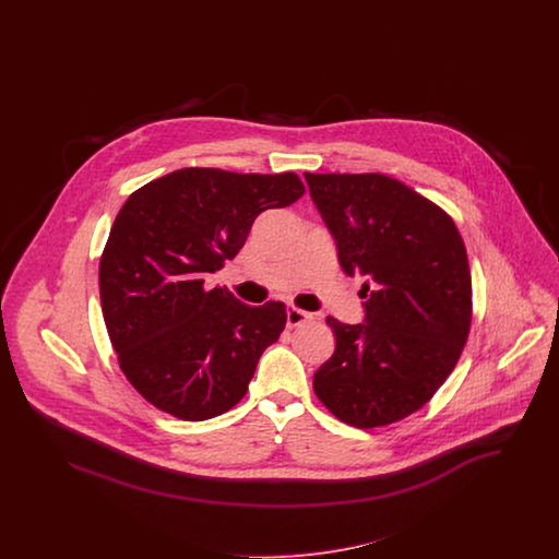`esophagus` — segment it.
<instances>
[{
	"label": "esophagus",
	"instance_id": "esophagus-1",
	"mask_svg": "<svg viewBox=\"0 0 559 559\" xmlns=\"http://www.w3.org/2000/svg\"><path fill=\"white\" fill-rule=\"evenodd\" d=\"M312 319V314H308V312H304V310H299V308H287V326H297V324H304V322H308V320Z\"/></svg>",
	"mask_w": 559,
	"mask_h": 559
}]
</instances>
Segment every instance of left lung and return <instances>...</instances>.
Segmentation results:
<instances>
[{"instance_id":"1","label":"left lung","mask_w":559,"mask_h":559,"mask_svg":"<svg viewBox=\"0 0 559 559\" xmlns=\"http://www.w3.org/2000/svg\"><path fill=\"white\" fill-rule=\"evenodd\" d=\"M347 276H365V319H326L333 356L320 402L356 427L419 411L451 374L469 333L472 274L451 217L383 174H306Z\"/></svg>"}]
</instances>
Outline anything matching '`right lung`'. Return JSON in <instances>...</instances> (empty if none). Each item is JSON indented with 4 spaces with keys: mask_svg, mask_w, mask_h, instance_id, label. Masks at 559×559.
Returning <instances> with one entry per match:
<instances>
[{
    "mask_svg": "<svg viewBox=\"0 0 559 559\" xmlns=\"http://www.w3.org/2000/svg\"><path fill=\"white\" fill-rule=\"evenodd\" d=\"M304 194L301 180L187 167L138 188L100 258V301L133 388L185 421L230 411L285 329V304L247 306L205 276L233 260L266 210Z\"/></svg>",
    "mask_w": 559,
    "mask_h": 559,
    "instance_id": "obj_1",
    "label": "right lung"
}]
</instances>
